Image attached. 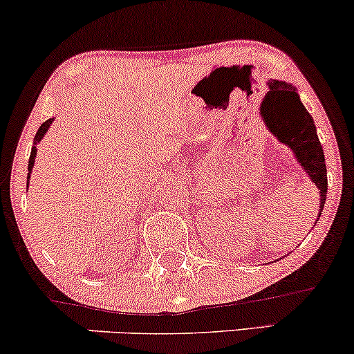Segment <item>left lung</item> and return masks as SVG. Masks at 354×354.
I'll return each mask as SVG.
<instances>
[{
  "instance_id": "1",
  "label": "left lung",
  "mask_w": 354,
  "mask_h": 354,
  "mask_svg": "<svg viewBox=\"0 0 354 354\" xmlns=\"http://www.w3.org/2000/svg\"><path fill=\"white\" fill-rule=\"evenodd\" d=\"M269 91L261 104V116L270 133L287 144L300 165L320 190V212L326 200V165L320 139L310 113L305 110L297 91L286 82L270 80ZM320 215V213H318Z\"/></svg>"
}]
</instances>
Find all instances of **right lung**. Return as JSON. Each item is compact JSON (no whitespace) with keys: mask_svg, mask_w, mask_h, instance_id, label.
<instances>
[{"mask_svg":"<svg viewBox=\"0 0 354 354\" xmlns=\"http://www.w3.org/2000/svg\"><path fill=\"white\" fill-rule=\"evenodd\" d=\"M52 124V120H47V121H44V123L41 124V128L37 129V133H36V138H34V147H32V151H30V157H29V164H28V169H29V174H28V177L30 176V169H32V165H34V160H36V154H37V149H36V146L39 144V141H41V139L44 138V134H46V131L49 129V126Z\"/></svg>","mask_w":354,"mask_h":354,"instance_id":"obj_1","label":"right lung"}]
</instances>
